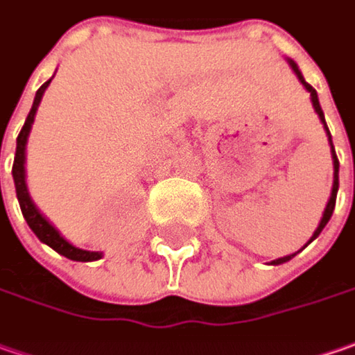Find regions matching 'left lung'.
Masks as SVG:
<instances>
[{
    "label": "left lung",
    "instance_id": "1",
    "mask_svg": "<svg viewBox=\"0 0 355 355\" xmlns=\"http://www.w3.org/2000/svg\"><path fill=\"white\" fill-rule=\"evenodd\" d=\"M290 65H292V69L296 71V75H298V79L302 81V85L306 87L308 91H310V97H312V105H314V109H316L318 116H320V121L324 123V127H326V131H328V139H330V145H331V159H334V187H331V196L330 200H328V205H326V210H324V216H322V220L318 224V228L314 230V234H312V239L310 242L316 239L318 234L324 230V226L328 224V220L331 218V212H334V207H336V194H338V187H340V180H338V168H340V162H338V157H336V150H334V143H331V137H330V129H328V125H326V119H324V111H322V107H320V101H318V93L314 87L310 85V83H306L304 81V77H302V73L296 67V63L294 61H290ZM296 254H290L284 256V258H278V260H274L272 264H282V262H288L290 258H294Z\"/></svg>",
    "mask_w": 355,
    "mask_h": 355
}]
</instances>
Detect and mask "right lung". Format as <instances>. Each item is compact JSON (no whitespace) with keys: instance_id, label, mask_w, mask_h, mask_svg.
<instances>
[{"instance_id":"obj_1","label":"right lung","mask_w":355,"mask_h":355,"mask_svg":"<svg viewBox=\"0 0 355 355\" xmlns=\"http://www.w3.org/2000/svg\"><path fill=\"white\" fill-rule=\"evenodd\" d=\"M51 81L43 83L39 87L37 93H35V99H33V107L29 111V115L25 119V125L21 127V132L17 137V148H15V159H13V180H15V193H17V200H19V207L24 212V218L29 224V228L35 232L41 242H45L47 246H51L55 252H59L61 256L69 258V260H77V262H91V260H99L101 252H89V250H81V248H75L73 244H69L67 240L63 239L57 230H55L51 224L47 223V218L39 212L35 205L31 202L29 194H27V187H25V143H27V135L31 131V125H33V119H35V111L39 107V101L43 97L45 89Z\"/></svg>"}]
</instances>
